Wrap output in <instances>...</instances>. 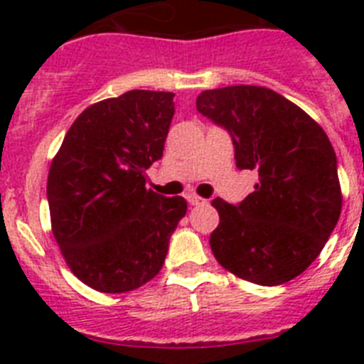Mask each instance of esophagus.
I'll return each instance as SVG.
<instances>
[{"instance_id": "esophagus-1", "label": "esophagus", "mask_w": 364, "mask_h": 364, "mask_svg": "<svg viewBox=\"0 0 364 364\" xmlns=\"http://www.w3.org/2000/svg\"><path fill=\"white\" fill-rule=\"evenodd\" d=\"M187 200H188V204H191V205L205 204V200L200 198V196H196V194H187Z\"/></svg>"}]
</instances>
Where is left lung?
I'll return each instance as SVG.
<instances>
[{"label": "left lung", "instance_id": "obj_1", "mask_svg": "<svg viewBox=\"0 0 364 364\" xmlns=\"http://www.w3.org/2000/svg\"><path fill=\"white\" fill-rule=\"evenodd\" d=\"M196 109L232 136L240 170L259 181L232 205L215 198L219 227L210 245L217 262L257 285H282L317 259L342 211L336 154L306 111L264 87L204 90Z\"/></svg>", "mask_w": 364, "mask_h": 364}]
</instances>
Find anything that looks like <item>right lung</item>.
Listing matches in <instances>:
<instances>
[{"label": "right lung", "instance_id": "add662e5", "mask_svg": "<svg viewBox=\"0 0 364 364\" xmlns=\"http://www.w3.org/2000/svg\"><path fill=\"white\" fill-rule=\"evenodd\" d=\"M173 94L130 90L82 111L47 179L50 225L62 257L85 285L126 293L153 279L187 213L183 196L145 187L173 117Z\"/></svg>", "mask_w": 364, "mask_h": 364}]
</instances>
